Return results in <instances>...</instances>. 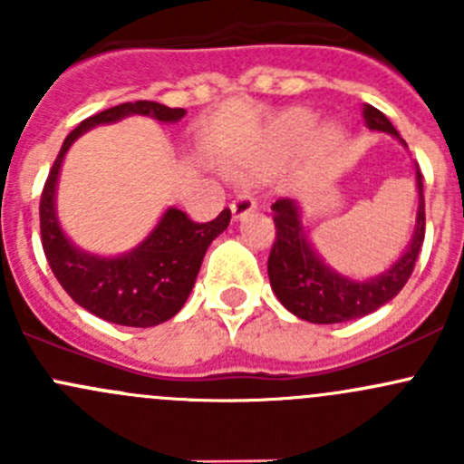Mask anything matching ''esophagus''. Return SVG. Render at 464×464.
Masks as SVG:
<instances>
[{
  "mask_svg": "<svg viewBox=\"0 0 464 464\" xmlns=\"http://www.w3.org/2000/svg\"><path fill=\"white\" fill-rule=\"evenodd\" d=\"M231 210H233V218L236 219H242L245 215H249L251 210H256L254 195H249V193L237 195V198L231 202Z\"/></svg>",
  "mask_w": 464,
  "mask_h": 464,
  "instance_id": "1",
  "label": "esophagus"
}]
</instances>
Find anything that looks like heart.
<instances>
[{
    "label": "heart",
    "mask_w": 464,
    "mask_h": 464,
    "mask_svg": "<svg viewBox=\"0 0 464 464\" xmlns=\"http://www.w3.org/2000/svg\"><path fill=\"white\" fill-rule=\"evenodd\" d=\"M314 114L307 110H287L285 114H280L278 119L271 123L269 128V143L274 145L276 150H283V152H289V150H296L298 145L305 143L307 137L314 130ZM341 130L336 125H323V128L316 130L314 143L316 148L321 150H332L334 145L341 143Z\"/></svg>",
    "instance_id": "heart-1"
}]
</instances>
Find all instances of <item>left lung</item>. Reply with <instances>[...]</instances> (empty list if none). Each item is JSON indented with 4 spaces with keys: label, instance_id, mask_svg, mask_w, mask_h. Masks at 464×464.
<instances>
[{
    "label": "left lung",
    "instance_id": "left-lung-1",
    "mask_svg": "<svg viewBox=\"0 0 464 464\" xmlns=\"http://www.w3.org/2000/svg\"><path fill=\"white\" fill-rule=\"evenodd\" d=\"M362 114L368 130H377V132H386L400 139L391 121L377 107L363 105ZM400 141L404 143V139ZM415 179H418L420 204L413 240L391 269L368 280H353L348 276L336 274L321 260L312 242L307 240V233L301 222V208L294 199L283 198L271 204L276 240L271 246L269 260H266V274H269L271 289L278 301L294 316L319 323V325L362 319L392 301L413 274L415 260H418L424 242V195L420 168H415Z\"/></svg>",
    "mask_w": 464,
    "mask_h": 464
}]
</instances>
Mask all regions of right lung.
Here are the masks:
<instances>
[{
  "instance_id": "obj_1",
  "label": "right lung",
  "mask_w": 464,
  "mask_h": 464,
  "mask_svg": "<svg viewBox=\"0 0 464 464\" xmlns=\"http://www.w3.org/2000/svg\"><path fill=\"white\" fill-rule=\"evenodd\" d=\"M141 114L161 123H177L186 110L137 101L110 107L82 121L60 148L40 199L42 249L64 292L81 307L116 325L152 327L172 319L184 307L210 242L228 227L231 210L213 222L198 224L179 208H168L148 237L123 256L102 258L73 246L55 215V188L67 150L81 134L102 123Z\"/></svg>"
}]
</instances>
